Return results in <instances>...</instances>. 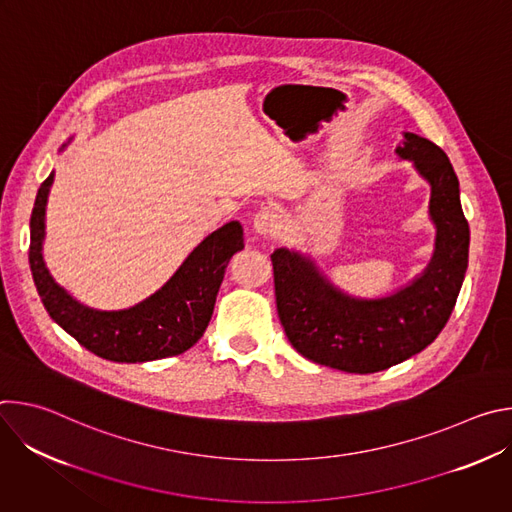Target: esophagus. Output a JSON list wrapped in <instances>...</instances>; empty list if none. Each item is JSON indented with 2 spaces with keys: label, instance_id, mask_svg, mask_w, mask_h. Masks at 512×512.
<instances>
[{
  "label": "esophagus",
  "instance_id": "obj_1",
  "mask_svg": "<svg viewBox=\"0 0 512 512\" xmlns=\"http://www.w3.org/2000/svg\"><path fill=\"white\" fill-rule=\"evenodd\" d=\"M281 221H279V214L271 208V206H263L261 210H257V214L253 216V229L267 237V235H273L277 229H279Z\"/></svg>",
  "mask_w": 512,
  "mask_h": 512
}]
</instances>
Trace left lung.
<instances>
[{"instance_id":"obj_1","label":"left lung","mask_w":512,"mask_h":512,"mask_svg":"<svg viewBox=\"0 0 512 512\" xmlns=\"http://www.w3.org/2000/svg\"><path fill=\"white\" fill-rule=\"evenodd\" d=\"M395 152L411 160L431 186L435 249L409 285L387 298H352L310 257L289 249L271 255L277 314L287 340L302 356L344 373H379L429 346L448 324L468 269L470 227L446 152L415 133H405Z\"/></svg>"}]
</instances>
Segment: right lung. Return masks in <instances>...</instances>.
<instances>
[{
    "instance_id": "add662e5",
    "label": "right lung",
    "mask_w": 512,
    "mask_h": 512,
    "mask_svg": "<svg viewBox=\"0 0 512 512\" xmlns=\"http://www.w3.org/2000/svg\"><path fill=\"white\" fill-rule=\"evenodd\" d=\"M66 148V143L60 150ZM54 172L40 184L30 216V269L50 318L79 344L113 362H148L194 346L212 316L231 257L245 247L237 221L210 233L178 271L143 302L117 312L83 306L60 287L42 257L44 218Z\"/></svg>"
}]
</instances>
